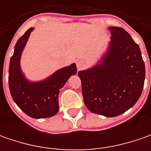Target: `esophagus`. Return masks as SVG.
Segmentation results:
<instances>
[{"label":"esophagus","mask_w":151,"mask_h":151,"mask_svg":"<svg viewBox=\"0 0 151 151\" xmlns=\"http://www.w3.org/2000/svg\"><path fill=\"white\" fill-rule=\"evenodd\" d=\"M85 65H86V63L83 60H78L76 61V67L78 70H81L82 68H84Z\"/></svg>","instance_id":"esophagus-1"}]
</instances>
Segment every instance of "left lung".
I'll return each mask as SVG.
<instances>
[{
  "mask_svg": "<svg viewBox=\"0 0 151 151\" xmlns=\"http://www.w3.org/2000/svg\"><path fill=\"white\" fill-rule=\"evenodd\" d=\"M108 30L112 36L106 53L78 76L86 107L111 118L125 113L139 100L145 67L139 45L124 28L109 27Z\"/></svg>",
  "mask_w": 151,
  "mask_h": 151,
  "instance_id": "obj_1",
  "label": "left lung"
}]
</instances>
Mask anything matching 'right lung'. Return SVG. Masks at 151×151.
<instances>
[{
  "instance_id": "1",
  "label": "right lung",
  "mask_w": 151,
  "mask_h": 151,
  "mask_svg": "<svg viewBox=\"0 0 151 151\" xmlns=\"http://www.w3.org/2000/svg\"><path fill=\"white\" fill-rule=\"evenodd\" d=\"M31 27L21 37L15 45L14 54L9 65V89L15 103L33 119H45L55 115L59 111L60 90L77 69L75 63L56 70L49 77L39 81H30L22 71L20 65L22 51L26 46Z\"/></svg>"
}]
</instances>
